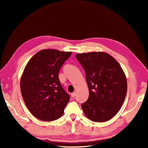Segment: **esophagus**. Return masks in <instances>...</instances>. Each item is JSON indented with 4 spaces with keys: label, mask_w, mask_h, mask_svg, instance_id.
Instances as JSON below:
<instances>
[{
    "label": "esophagus",
    "mask_w": 148,
    "mask_h": 148,
    "mask_svg": "<svg viewBox=\"0 0 148 148\" xmlns=\"http://www.w3.org/2000/svg\"><path fill=\"white\" fill-rule=\"evenodd\" d=\"M75 96H76V92H72V93L71 94V97H72V98H74Z\"/></svg>",
    "instance_id": "esophagus-1"
}]
</instances>
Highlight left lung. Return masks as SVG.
<instances>
[{"mask_svg":"<svg viewBox=\"0 0 148 148\" xmlns=\"http://www.w3.org/2000/svg\"><path fill=\"white\" fill-rule=\"evenodd\" d=\"M86 72L89 96L82 104L84 114L95 122H104L116 116L127 91L125 74L116 59L104 52L76 54Z\"/></svg>","mask_w":148,"mask_h":148,"instance_id":"1","label":"left lung"}]
</instances>
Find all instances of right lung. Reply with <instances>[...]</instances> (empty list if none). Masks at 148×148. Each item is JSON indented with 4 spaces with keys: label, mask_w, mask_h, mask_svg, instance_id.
<instances>
[{
    "label": "right lung",
    "mask_w": 148,
    "mask_h": 148,
    "mask_svg": "<svg viewBox=\"0 0 148 148\" xmlns=\"http://www.w3.org/2000/svg\"><path fill=\"white\" fill-rule=\"evenodd\" d=\"M71 54L42 49L25 67L20 80L21 92L27 108L40 120L54 121L63 114L70 96L60 83L59 72Z\"/></svg>",
    "instance_id": "add662e5"
}]
</instances>
